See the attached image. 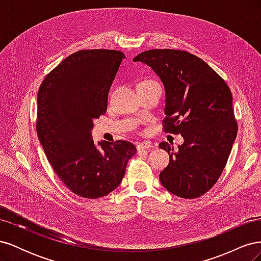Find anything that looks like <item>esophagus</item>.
Instances as JSON below:
<instances>
[{
    "mask_svg": "<svg viewBox=\"0 0 261 261\" xmlns=\"http://www.w3.org/2000/svg\"><path fill=\"white\" fill-rule=\"evenodd\" d=\"M136 148H137V150L139 151V150H143V149H151L152 146H151V144H150V143H138L136 145Z\"/></svg>",
    "mask_w": 261,
    "mask_h": 261,
    "instance_id": "obj_1",
    "label": "esophagus"
}]
</instances>
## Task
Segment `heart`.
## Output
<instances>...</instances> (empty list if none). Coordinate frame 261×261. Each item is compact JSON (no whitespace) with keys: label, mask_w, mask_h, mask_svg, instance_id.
Returning <instances> with one entry per match:
<instances>
[{"label":"heart","mask_w":261,"mask_h":261,"mask_svg":"<svg viewBox=\"0 0 261 261\" xmlns=\"http://www.w3.org/2000/svg\"><path fill=\"white\" fill-rule=\"evenodd\" d=\"M146 84H156V83L153 81H144L140 85H146Z\"/></svg>","instance_id":"1"}]
</instances>
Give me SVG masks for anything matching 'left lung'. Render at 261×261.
I'll return each instance as SVG.
<instances>
[{
	"label": "left lung",
	"mask_w": 261,
	"mask_h": 261,
	"mask_svg": "<svg viewBox=\"0 0 261 261\" xmlns=\"http://www.w3.org/2000/svg\"><path fill=\"white\" fill-rule=\"evenodd\" d=\"M134 62L145 63L161 78L163 130L184 138L176 151L167 141L159 145L170 156L161 184L180 198L202 196L217 183L238 135L230 88L206 62L186 51L153 49Z\"/></svg>",
	"instance_id": "obj_1"
}]
</instances>
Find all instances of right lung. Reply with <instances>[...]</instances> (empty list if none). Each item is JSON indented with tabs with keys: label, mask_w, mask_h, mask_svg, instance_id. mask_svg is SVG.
<instances>
[{
	"label": "right lung",
	"mask_w": 261,
	"mask_h": 261,
	"mask_svg": "<svg viewBox=\"0 0 261 261\" xmlns=\"http://www.w3.org/2000/svg\"><path fill=\"white\" fill-rule=\"evenodd\" d=\"M125 55L116 50H81L52 69L37 96L36 128L46 159L74 194L96 199L121 184L136 153L129 141L91 138L93 121L107 112L108 94Z\"/></svg>",
	"instance_id": "obj_1"
}]
</instances>
